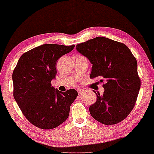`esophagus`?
Returning <instances> with one entry per match:
<instances>
[{
	"instance_id": "obj_1",
	"label": "esophagus",
	"mask_w": 154,
	"mask_h": 154,
	"mask_svg": "<svg viewBox=\"0 0 154 154\" xmlns=\"http://www.w3.org/2000/svg\"><path fill=\"white\" fill-rule=\"evenodd\" d=\"M77 91H78V93H79V94L80 95V94H81L82 92L84 91V90H83V89H79L77 90Z\"/></svg>"
}]
</instances>
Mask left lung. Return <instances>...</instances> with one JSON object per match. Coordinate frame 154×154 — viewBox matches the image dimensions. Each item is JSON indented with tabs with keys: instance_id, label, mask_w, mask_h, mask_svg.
Masks as SVG:
<instances>
[{
	"instance_id": "1",
	"label": "left lung",
	"mask_w": 154,
	"mask_h": 154,
	"mask_svg": "<svg viewBox=\"0 0 154 154\" xmlns=\"http://www.w3.org/2000/svg\"><path fill=\"white\" fill-rule=\"evenodd\" d=\"M76 50L93 65L91 79L99 76L105 81L104 94L94 91L97 100L90 106L91 115L104 125L125 119L134 107L140 87L134 55L124 44L104 37L78 44Z\"/></svg>"
}]
</instances>
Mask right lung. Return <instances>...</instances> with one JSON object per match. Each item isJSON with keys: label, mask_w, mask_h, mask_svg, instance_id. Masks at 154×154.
<instances>
[{"label": "right lung", "mask_w": 154, "mask_h": 154, "mask_svg": "<svg viewBox=\"0 0 154 154\" xmlns=\"http://www.w3.org/2000/svg\"><path fill=\"white\" fill-rule=\"evenodd\" d=\"M74 47L43 44L19 59L12 74L14 97L24 117L35 126L53 129L68 118L78 92L75 89L60 91L51 86V81L57 73V60Z\"/></svg>", "instance_id": "obj_1"}]
</instances>
